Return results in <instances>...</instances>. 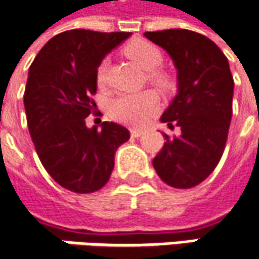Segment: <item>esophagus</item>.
<instances>
[{
    "label": "esophagus",
    "mask_w": 259,
    "mask_h": 259,
    "mask_svg": "<svg viewBox=\"0 0 259 259\" xmlns=\"http://www.w3.org/2000/svg\"><path fill=\"white\" fill-rule=\"evenodd\" d=\"M130 135H132L133 138H141L142 135H143V130H142V129H132V130H130Z\"/></svg>",
    "instance_id": "1"
}]
</instances>
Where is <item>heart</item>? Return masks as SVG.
I'll list each match as a JSON object with an SVG mask.
<instances>
[{"mask_svg":"<svg viewBox=\"0 0 259 259\" xmlns=\"http://www.w3.org/2000/svg\"><path fill=\"white\" fill-rule=\"evenodd\" d=\"M124 53L145 71H149L148 72L149 81L159 87L166 85V78L156 71V68L161 66L163 58L161 51L155 45L148 41H133L124 48ZM106 68H107V62L103 61L97 69V82L100 85L104 84ZM156 110H158V97L152 91L120 94L114 97L108 104L110 116L120 123L130 126L146 124L156 113Z\"/></svg>","mask_w":259,"mask_h":259,"instance_id":"heart-1","label":"heart"}]
</instances>
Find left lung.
I'll return each mask as SVG.
<instances>
[{"label": "left lung", "mask_w": 259, "mask_h": 259, "mask_svg": "<svg viewBox=\"0 0 259 259\" xmlns=\"http://www.w3.org/2000/svg\"><path fill=\"white\" fill-rule=\"evenodd\" d=\"M145 37L161 46L177 68L178 93L161 121L178 126L174 139L153 158V168L165 184L191 188L213 172L225 151L232 118L233 78L228 58L214 41L191 30L146 31Z\"/></svg>", "instance_id": "1"}]
</instances>
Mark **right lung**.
Returning a JSON list of instances; mask_svg holds the SVG:
<instances>
[{
	"instance_id": "obj_1",
	"label": "right lung",
	"mask_w": 259,
	"mask_h": 259,
	"mask_svg": "<svg viewBox=\"0 0 259 259\" xmlns=\"http://www.w3.org/2000/svg\"><path fill=\"white\" fill-rule=\"evenodd\" d=\"M132 33L84 28L52 37L28 69L24 108L40 162L63 188L87 194L107 184L114 153L129 130L104 121L87 127L96 103L97 69L104 56Z\"/></svg>"
}]
</instances>
